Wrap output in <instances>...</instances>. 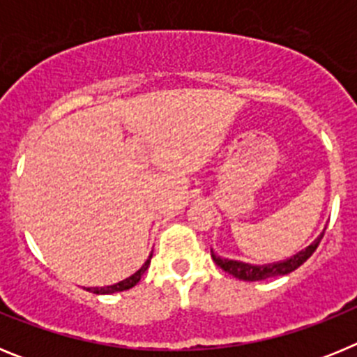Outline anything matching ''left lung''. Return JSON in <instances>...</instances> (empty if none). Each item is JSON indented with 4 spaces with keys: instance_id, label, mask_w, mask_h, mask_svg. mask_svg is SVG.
Here are the masks:
<instances>
[{
    "instance_id": "8db88e82",
    "label": "left lung",
    "mask_w": 357,
    "mask_h": 357,
    "mask_svg": "<svg viewBox=\"0 0 357 357\" xmlns=\"http://www.w3.org/2000/svg\"><path fill=\"white\" fill-rule=\"evenodd\" d=\"M321 238H324V232L314 239L311 245H309L305 250L298 252L296 255L289 257L286 261H279V263H270V264H263V266H254V264L248 263H241V261H232V259H223L220 255H216L211 248V257H213L214 263L218 266L222 268L223 272L230 273V275H234L236 279L241 280H250V282H255V280H264V279H272V277H279V275H288V273L295 272L296 268L304 264L305 261L313 255V252L317 250V247L320 245Z\"/></svg>"
}]
</instances>
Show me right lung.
<instances>
[{
	"instance_id": "right-lung-1",
	"label": "right lung",
	"mask_w": 357,
	"mask_h": 357,
	"mask_svg": "<svg viewBox=\"0 0 357 357\" xmlns=\"http://www.w3.org/2000/svg\"><path fill=\"white\" fill-rule=\"evenodd\" d=\"M151 259V255H150ZM150 259L146 261V263L143 264V266L137 270V272L134 273L132 277H128V279L121 280V282H118V284H112V286H105V288H87V291H93L96 293V295H109V293H116V291H125V289H130L134 288L137 282L141 280V277H143V273L148 270V264H150Z\"/></svg>"
}]
</instances>
